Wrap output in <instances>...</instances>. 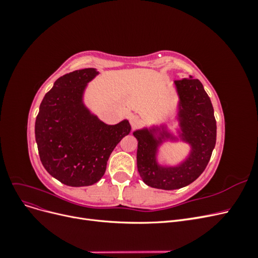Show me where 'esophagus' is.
<instances>
[{
  "instance_id": "obj_1",
  "label": "esophagus",
  "mask_w": 258,
  "mask_h": 258,
  "mask_svg": "<svg viewBox=\"0 0 258 258\" xmlns=\"http://www.w3.org/2000/svg\"><path fill=\"white\" fill-rule=\"evenodd\" d=\"M129 121L132 128H137L140 123H141V119H140V117L138 115H130L129 116Z\"/></svg>"
}]
</instances>
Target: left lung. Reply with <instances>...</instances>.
<instances>
[{
    "mask_svg": "<svg viewBox=\"0 0 258 258\" xmlns=\"http://www.w3.org/2000/svg\"><path fill=\"white\" fill-rule=\"evenodd\" d=\"M179 96L178 119L182 139L189 143V157L177 167H162L156 161L158 145L165 138L155 139L152 131L138 130L137 165L143 182L158 189H178L189 185L204 172L216 142V120L208 93L199 80L183 79L174 82ZM173 139V138H172Z\"/></svg>",
    "mask_w": 258,
    "mask_h": 258,
    "instance_id": "obj_1",
    "label": "left lung"
}]
</instances>
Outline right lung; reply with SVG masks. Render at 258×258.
<instances>
[{
    "label": "right lung",
    "instance_id": "add662e5",
    "mask_svg": "<svg viewBox=\"0 0 258 258\" xmlns=\"http://www.w3.org/2000/svg\"><path fill=\"white\" fill-rule=\"evenodd\" d=\"M97 74L89 68L59 77L36 116L35 141L42 165L68 186H89L100 181L110 155L131 130L128 120L111 126L85 107L84 89Z\"/></svg>",
    "mask_w": 258,
    "mask_h": 258
}]
</instances>
